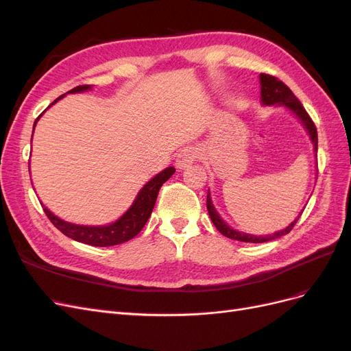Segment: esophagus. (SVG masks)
<instances>
[{"mask_svg":"<svg viewBox=\"0 0 351 351\" xmlns=\"http://www.w3.org/2000/svg\"><path fill=\"white\" fill-rule=\"evenodd\" d=\"M196 159H197V151L195 149V147H184V149L178 152L176 164L178 168H186L187 165L196 161Z\"/></svg>","mask_w":351,"mask_h":351,"instance_id":"obj_1","label":"esophagus"}]
</instances>
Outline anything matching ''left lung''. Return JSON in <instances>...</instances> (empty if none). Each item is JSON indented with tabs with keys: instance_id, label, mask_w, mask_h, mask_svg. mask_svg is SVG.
I'll use <instances>...</instances> for the list:
<instances>
[{
	"instance_id": "8db88e82",
	"label": "left lung",
	"mask_w": 351,
	"mask_h": 351,
	"mask_svg": "<svg viewBox=\"0 0 351 351\" xmlns=\"http://www.w3.org/2000/svg\"><path fill=\"white\" fill-rule=\"evenodd\" d=\"M259 79H261V99H262V104L263 105H282V107L293 111L297 117H299V120L306 127V130H307V133H309L311 141L313 143L315 152H317V132H316V125L312 121L309 114H307L306 110L303 108L302 102L294 97V93L290 90V88L287 86L285 83H282L277 77L271 76V74L261 73ZM206 208H208V214H209L212 222H214V226L217 227V230L221 232L222 236H226V237L232 239V240L244 241V243H265V241H271V240H275V239H280V237H282L285 234H289V232L293 230V227L295 226L297 219L300 218V215H299L291 222L289 227L278 231V232H274V234L253 236V234H246V232H241V231L230 228L227 226V222H224V219H222L218 215V212L215 210L214 205H212L209 192H208V196H206Z\"/></svg>"
}]
</instances>
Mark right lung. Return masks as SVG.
<instances>
[{
	"instance_id": "right-lung-1",
	"label": "right lung",
	"mask_w": 351,
	"mask_h": 351,
	"mask_svg": "<svg viewBox=\"0 0 351 351\" xmlns=\"http://www.w3.org/2000/svg\"><path fill=\"white\" fill-rule=\"evenodd\" d=\"M88 89H90V84H83V86H76L74 89L69 90L67 93H77V92H84ZM62 97H64V95H61V97L57 98L51 105H54ZM39 117L36 119V121L39 120ZM36 121H35V124H36ZM174 173H176V168L168 167L164 169V171H161L154 178H151L149 182H147L141 189V192L137 193L133 205L127 209V212H124L123 217H120L115 222H112V224H108V226L71 224V222L62 221L61 218L56 217L45 206H44V212L52 224H54V227H57L62 232V234L73 239V240L84 243V244H90V246H99V247L115 246V244H121L124 241H129L139 234L141 230L145 227L146 221L149 219V217L152 214V209L155 206L159 189H161V186Z\"/></svg>"
}]
</instances>
